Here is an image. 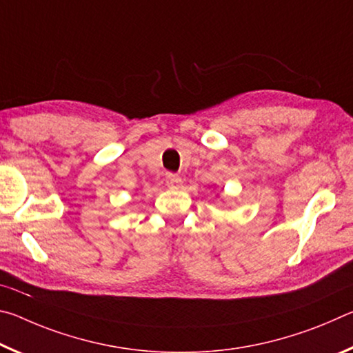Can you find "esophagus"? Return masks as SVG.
Instances as JSON below:
<instances>
[{"instance_id":"obj_1","label":"esophagus","mask_w":353,"mask_h":353,"mask_svg":"<svg viewBox=\"0 0 353 353\" xmlns=\"http://www.w3.org/2000/svg\"><path fill=\"white\" fill-rule=\"evenodd\" d=\"M166 185H168L171 190H179L182 187V179L177 174H168L166 176Z\"/></svg>"}]
</instances>
